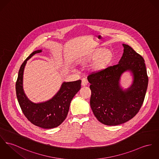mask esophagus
Returning <instances> with one entry per match:
<instances>
[{"label":"esophagus","instance_id":"34e87169","mask_svg":"<svg viewBox=\"0 0 159 159\" xmlns=\"http://www.w3.org/2000/svg\"><path fill=\"white\" fill-rule=\"evenodd\" d=\"M87 84H88L87 80L86 79H83L82 80V86H85L87 85Z\"/></svg>","mask_w":159,"mask_h":159}]
</instances>
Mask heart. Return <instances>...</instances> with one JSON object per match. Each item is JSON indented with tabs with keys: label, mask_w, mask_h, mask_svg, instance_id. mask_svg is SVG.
<instances>
[{
	"label": "heart",
	"mask_w": 159,
	"mask_h": 159,
	"mask_svg": "<svg viewBox=\"0 0 159 159\" xmlns=\"http://www.w3.org/2000/svg\"><path fill=\"white\" fill-rule=\"evenodd\" d=\"M113 57V53L110 49L97 48L86 54L79 61L84 65L93 61L91 65L92 70L94 72H100L110 66Z\"/></svg>",
	"instance_id": "b5f03b06"
}]
</instances>
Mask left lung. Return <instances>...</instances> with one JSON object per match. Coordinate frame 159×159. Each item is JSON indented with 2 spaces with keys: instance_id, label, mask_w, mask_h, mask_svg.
<instances>
[{
  "instance_id": "8db88e82",
  "label": "left lung",
  "mask_w": 159,
  "mask_h": 159,
  "mask_svg": "<svg viewBox=\"0 0 159 159\" xmlns=\"http://www.w3.org/2000/svg\"><path fill=\"white\" fill-rule=\"evenodd\" d=\"M124 47L118 64L88 76L91 90L90 106L100 122L116 126L133 119L141 108L147 93L148 77L145 61L142 56L128 45ZM130 70L134 83L123 90L120 86L121 74Z\"/></svg>"
}]
</instances>
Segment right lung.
Returning a JSON list of instances; mask_svg holds the SVG:
<instances>
[{"mask_svg": "<svg viewBox=\"0 0 159 159\" xmlns=\"http://www.w3.org/2000/svg\"><path fill=\"white\" fill-rule=\"evenodd\" d=\"M40 52L41 49L33 52L20 66L16 83V96L21 110L30 122L42 128L51 129L59 126L65 120L70 103L81 88V80L63 82L57 94L47 102L35 103L30 101L23 89L24 70L27 61Z\"/></svg>", "mask_w": 159, "mask_h": 159, "instance_id": "right-lung-1", "label": "right lung"}]
</instances>
